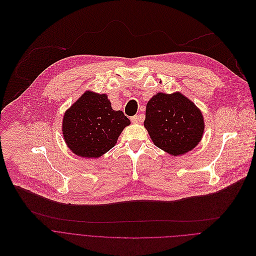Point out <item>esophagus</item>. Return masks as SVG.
Wrapping results in <instances>:
<instances>
[{
	"label": "esophagus",
	"mask_w": 256,
	"mask_h": 256,
	"mask_svg": "<svg viewBox=\"0 0 256 256\" xmlns=\"http://www.w3.org/2000/svg\"><path fill=\"white\" fill-rule=\"evenodd\" d=\"M131 121H132L133 123L137 124V123H140V122H142V121H143V119H142V117H141L140 115H135V116L131 117Z\"/></svg>",
	"instance_id": "esophagus-1"
}]
</instances>
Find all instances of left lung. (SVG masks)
<instances>
[{
    "mask_svg": "<svg viewBox=\"0 0 256 256\" xmlns=\"http://www.w3.org/2000/svg\"><path fill=\"white\" fill-rule=\"evenodd\" d=\"M144 127L156 146L176 156L198 144L205 123L200 109L182 94L158 92L146 105Z\"/></svg>",
    "mask_w": 256,
    "mask_h": 256,
    "instance_id": "obj_1",
    "label": "left lung"
}]
</instances>
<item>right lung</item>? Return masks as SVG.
<instances>
[{"instance_id":"1","label":"right lung","mask_w":256,"mask_h":256,"mask_svg":"<svg viewBox=\"0 0 256 256\" xmlns=\"http://www.w3.org/2000/svg\"><path fill=\"white\" fill-rule=\"evenodd\" d=\"M128 125L130 120L112 109L106 94L86 90L64 113L62 133L74 154L96 158L115 146Z\"/></svg>"}]
</instances>
